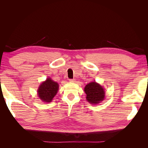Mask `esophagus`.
<instances>
[{"label": "esophagus", "mask_w": 148, "mask_h": 148, "mask_svg": "<svg viewBox=\"0 0 148 148\" xmlns=\"http://www.w3.org/2000/svg\"><path fill=\"white\" fill-rule=\"evenodd\" d=\"M69 82H75V79H69Z\"/></svg>", "instance_id": "esophagus-1"}]
</instances>
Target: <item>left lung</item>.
<instances>
[{"mask_svg":"<svg viewBox=\"0 0 148 148\" xmlns=\"http://www.w3.org/2000/svg\"><path fill=\"white\" fill-rule=\"evenodd\" d=\"M84 91L86 95V99L91 104H97L105 99V91L101 85L92 82L86 85Z\"/></svg>","mask_w":148,"mask_h":148,"instance_id":"obj_1","label":"left lung"}]
</instances>
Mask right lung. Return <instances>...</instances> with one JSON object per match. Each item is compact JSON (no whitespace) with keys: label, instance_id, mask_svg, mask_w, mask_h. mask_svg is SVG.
I'll list each match as a JSON object with an SVG mask.
<instances>
[{"label":"right lung","instance_id":"add662e5","mask_svg":"<svg viewBox=\"0 0 148 148\" xmlns=\"http://www.w3.org/2000/svg\"><path fill=\"white\" fill-rule=\"evenodd\" d=\"M59 88L58 83L53 81L51 78H48L39 85L37 91L38 97L44 102H51L57 95Z\"/></svg>","mask_w":148,"mask_h":148}]
</instances>
